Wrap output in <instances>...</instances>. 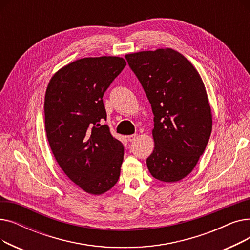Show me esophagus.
Masks as SVG:
<instances>
[{
	"mask_svg": "<svg viewBox=\"0 0 250 250\" xmlns=\"http://www.w3.org/2000/svg\"><path fill=\"white\" fill-rule=\"evenodd\" d=\"M137 137H138V135H137V134L129 135V136H127V140H128L129 142H134V141L137 139Z\"/></svg>",
	"mask_w": 250,
	"mask_h": 250,
	"instance_id": "34e87169",
	"label": "esophagus"
}]
</instances>
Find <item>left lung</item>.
<instances>
[{
	"mask_svg": "<svg viewBox=\"0 0 250 250\" xmlns=\"http://www.w3.org/2000/svg\"><path fill=\"white\" fill-rule=\"evenodd\" d=\"M125 59L154 114L149 171L160 181L181 180L195 167L212 133V111L202 78L172 48L139 51Z\"/></svg>",
	"mask_w": 250,
	"mask_h": 250,
	"instance_id": "8db88e82",
	"label": "left lung"
}]
</instances>
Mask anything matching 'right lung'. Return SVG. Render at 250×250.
Instances as JSON below:
<instances>
[{"label":"right lung","instance_id":"obj_1","mask_svg":"<svg viewBox=\"0 0 250 250\" xmlns=\"http://www.w3.org/2000/svg\"><path fill=\"white\" fill-rule=\"evenodd\" d=\"M118 57L84 58L51 77L44 98L45 132L62 171L91 194L109 190L120 178L124 146L110 134L102 97L125 67Z\"/></svg>","mask_w":250,"mask_h":250}]
</instances>
